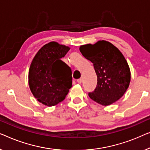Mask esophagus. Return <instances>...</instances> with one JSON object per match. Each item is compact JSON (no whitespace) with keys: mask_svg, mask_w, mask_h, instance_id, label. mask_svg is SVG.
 I'll list each match as a JSON object with an SVG mask.
<instances>
[{"mask_svg":"<svg viewBox=\"0 0 150 150\" xmlns=\"http://www.w3.org/2000/svg\"><path fill=\"white\" fill-rule=\"evenodd\" d=\"M77 82L78 83H81V82H82V79H78L77 80Z\"/></svg>","mask_w":150,"mask_h":150,"instance_id":"1","label":"esophagus"}]
</instances>
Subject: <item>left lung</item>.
Masks as SVG:
<instances>
[{"label": "left lung", "mask_w": 150, "mask_h": 150, "mask_svg": "<svg viewBox=\"0 0 150 150\" xmlns=\"http://www.w3.org/2000/svg\"><path fill=\"white\" fill-rule=\"evenodd\" d=\"M79 50L93 63L97 75V86L90 98L98 104L107 106L116 102L125 93L130 81L127 61L117 48L107 41L81 45Z\"/></svg>", "instance_id": "8db88e82"}]
</instances>
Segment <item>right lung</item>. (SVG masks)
Wrapping results in <instances>:
<instances>
[{"label": "right lung", "mask_w": 150, "mask_h": 150, "mask_svg": "<svg viewBox=\"0 0 150 150\" xmlns=\"http://www.w3.org/2000/svg\"><path fill=\"white\" fill-rule=\"evenodd\" d=\"M70 48L55 41L40 49L31 62L28 84L33 96L48 107L54 106L65 98L72 87V71L60 60Z\"/></svg>", "instance_id": "right-lung-1"}]
</instances>
